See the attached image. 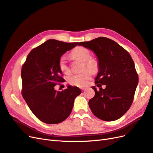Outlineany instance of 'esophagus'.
Returning <instances> with one entry per match:
<instances>
[{
    "mask_svg": "<svg viewBox=\"0 0 153 153\" xmlns=\"http://www.w3.org/2000/svg\"><path fill=\"white\" fill-rule=\"evenodd\" d=\"M81 90H82V91H85V90H86V87H83V88H81Z\"/></svg>",
    "mask_w": 153,
    "mask_h": 153,
    "instance_id": "34e87169",
    "label": "esophagus"
}]
</instances>
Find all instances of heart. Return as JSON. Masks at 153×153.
<instances>
[{"mask_svg": "<svg viewBox=\"0 0 153 153\" xmlns=\"http://www.w3.org/2000/svg\"><path fill=\"white\" fill-rule=\"evenodd\" d=\"M72 56L74 58L83 62V69H86L81 73L76 74L68 77V81L72 85L82 87L88 84L91 79L93 72H97L99 71L98 61L93 58H90L91 53L89 49L84 47H77L72 52ZM59 68L60 71L64 74L70 72V67L67 64L66 58L62 56L59 59Z\"/></svg>", "mask_w": 153, "mask_h": 153, "instance_id": "obj_1", "label": "heart"}]
</instances>
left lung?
I'll use <instances>...</instances> for the list:
<instances>
[{"mask_svg":"<svg viewBox=\"0 0 153 153\" xmlns=\"http://www.w3.org/2000/svg\"><path fill=\"white\" fill-rule=\"evenodd\" d=\"M79 45L92 51L99 62L95 85L100 87L88 104L94 115L104 121L120 119L131 107L138 83V76L129 52L117 42L106 37H99ZM105 84L106 88H100Z\"/></svg>","mask_w":153,"mask_h":153,"instance_id":"left-lung-1","label":"left lung"}]
</instances>
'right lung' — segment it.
<instances>
[{
    "mask_svg": "<svg viewBox=\"0 0 153 153\" xmlns=\"http://www.w3.org/2000/svg\"><path fill=\"white\" fill-rule=\"evenodd\" d=\"M78 42L48 40L29 52L22 67V94L30 110L39 120L49 124H58L70 115L74 99L81 94L76 86L62 91L54 86L63 81L59 59Z\"/></svg>",
    "mask_w": 153,
    "mask_h": 153,
    "instance_id": "right-lung-1",
    "label": "right lung"
}]
</instances>
